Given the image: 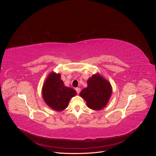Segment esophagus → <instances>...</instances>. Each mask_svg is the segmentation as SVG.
Here are the masks:
<instances>
[{"instance_id": "1", "label": "esophagus", "mask_w": 156, "mask_h": 156, "mask_svg": "<svg viewBox=\"0 0 156 156\" xmlns=\"http://www.w3.org/2000/svg\"><path fill=\"white\" fill-rule=\"evenodd\" d=\"M75 90H76L77 93L79 94L80 93V92H81V88H75Z\"/></svg>"}]
</instances>
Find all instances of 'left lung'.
<instances>
[{
  "mask_svg": "<svg viewBox=\"0 0 156 156\" xmlns=\"http://www.w3.org/2000/svg\"><path fill=\"white\" fill-rule=\"evenodd\" d=\"M88 87L80 93L89 108L100 110L105 107L112 94L111 84L99 74L94 75L87 81Z\"/></svg>",
  "mask_w": 156,
  "mask_h": 156,
  "instance_id": "left-lung-1",
  "label": "left lung"
}]
</instances>
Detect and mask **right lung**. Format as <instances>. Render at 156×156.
I'll return each instance as SVG.
<instances>
[{
    "mask_svg": "<svg viewBox=\"0 0 156 156\" xmlns=\"http://www.w3.org/2000/svg\"><path fill=\"white\" fill-rule=\"evenodd\" d=\"M76 94L75 90L64 86L60 74L51 73L42 89L45 102L53 109L61 111L68 107L70 99Z\"/></svg>",
    "mask_w": 156,
    "mask_h": 156,
    "instance_id": "right-lung-1",
    "label": "right lung"
}]
</instances>
